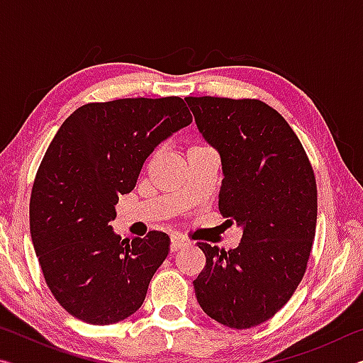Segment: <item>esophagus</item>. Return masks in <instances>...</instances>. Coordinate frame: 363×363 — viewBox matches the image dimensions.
<instances>
[{
  "mask_svg": "<svg viewBox=\"0 0 363 363\" xmlns=\"http://www.w3.org/2000/svg\"><path fill=\"white\" fill-rule=\"evenodd\" d=\"M190 242L186 240V238L182 237H171V248L173 250H179V248H184V247H189Z\"/></svg>",
  "mask_w": 363,
  "mask_h": 363,
  "instance_id": "34e87169",
  "label": "esophagus"
}]
</instances>
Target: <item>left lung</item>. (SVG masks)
Listing matches in <instances>:
<instances>
[{"label": "left lung", "mask_w": 363, "mask_h": 363, "mask_svg": "<svg viewBox=\"0 0 363 363\" xmlns=\"http://www.w3.org/2000/svg\"><path fill=\"white\" fill-rule=\"evenodd\" d=\"M186 102L220 157L219 211L243 232L233 250L199 243L206 266L194 280L196 301L225 327H256L288 303L306 272L317 223L314 171L267 104L211 96Z\"/></svg>", "instance_id": "left-lung-1"}]
</instances>
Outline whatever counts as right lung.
Segmentation results:
<instances>
[{
  "label": "right lung",
  "mask_w": 363,
  "mask_h": 363,
  "mask_svg": "<svg viewBox=\"0 0 363 363\" xmlns=\"http://www.w3.org/2000/svg\"><path fill=\"white\" fill-rule=\"evenodd\" d=\"M190 123L174 96L86 104L49 144L30 199V233L49 290L78 320L116 323L143 306L169 237L121 238L110 220L150 153Z\"/></svg>",
  "instance_id": "add662e5"
}]
</instances>
